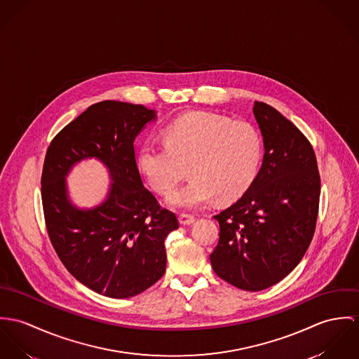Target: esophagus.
Returning <instances> with one entry per match:
<instances>
[{"label": "esophagus", "mask_w": 359, "mask_h": 359, "mask_svg": "<svg viewBox=\"0 0 359 359\" xmlns=\"http://www.w3.org/2000/svg\"><path fill=\"white\" fill-rule=\"evenodd\" d=\"M179 220H180V223H182L183 226H189V224L194 223L196 216H194V215H190V213H180Z\"/></svg>", "instance_id": "esophagus-1"}]
</instances>
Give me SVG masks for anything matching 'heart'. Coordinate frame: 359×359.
<instances>
[{"mask_svg":"<svg viewBox=\"0 0 359 359\" xmlns=\"http://www.w3.org/2000/svg\"><path fill=\"white\" fill-rule=\"evenodd\" d=\"M165 144H144L137 168L150 187L169 196L190 165L194 179L172 194L169 203L197 209L217 197H242L255 182L263 161V137L248 121L213 113H190L169 123Z\"/></svg>","mask_w":359,"mask_h":359,"instance_id":"b5f03b06","label":"heart"}]
</instances>
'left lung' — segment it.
I'll return each mask as SVG.
<instances>
[{
    "instance_id": "left-lung-1",
    "label": "left lung",
    "mask_w": 359,
    "mask_h": 359,
    "mask_svg": "<svg viewBox=\"0 0 359 359\" xmlns=\"http://www.w3.org/2000/svg\"><path fill=\"white\" fill-rule=\"evenodd\" d=\"M264 142L262 168L248 191L215 219L213 271L236 287L257 292L285 278L314 237L320 177L309 139L278 111L256 102Z\"/></svg>"
}]
</instances>
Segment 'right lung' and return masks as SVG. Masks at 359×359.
<instances>
[{
	"label": "right lung",
	"instance_id": "obj_1",
	"mask_svg": "<svg viewBox=\"0 0 359 359\" xmlns=\"http://www.w3.org/2000/svg\"><path fill=\"white\" fill-rule=\"evenodd\" d=\"M156 118L142 104L104 100L88 107L50 142L41 176L46 231L60 262L81 283L114 299L149 289L166 267L165 238L179 229L140 176L135 139ZM96 156L111 169L109 198L90 211L74 208L64 176L79 160Z\"/></svg>",
	"mask_w": 359,
	"mask_h": 359
}]
</instances>
